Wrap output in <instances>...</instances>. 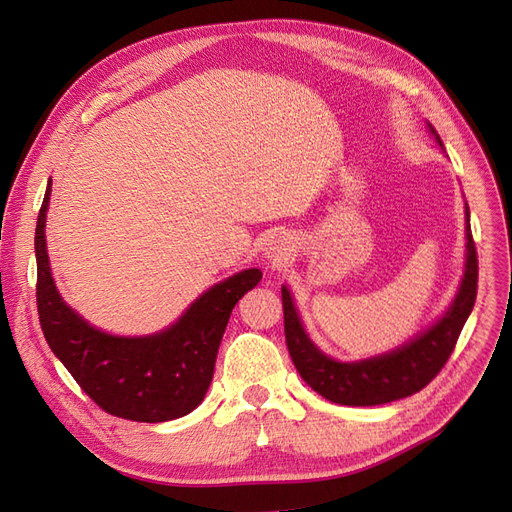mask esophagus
Listing matches in <instances>:
<instances>
[{"mask_svg":"<svg viewBox=\"0 0 512 512\" xmlns=\"http://www.w3.org/2000/svg\"><path fill=\"white\" fill-rule=\"evenodd\" d=\"M264 254H267V258H271L273 262H281V260H286V245L271 239V241L267 243V248H264Z\"/></svg>","mask_w":512,"mask_h":512,"instance_id":"esophagus-1","label":"esophagus"}]
</instances>
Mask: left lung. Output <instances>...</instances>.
Returning <instances> with one entry per match:
<instances>
[{
    "instance_id": "1",
    "label": "left lung",
    "mask_w": 512,
    "mask_h": 512,
    "mask_svg": "<svg viewBox=\"0 0 512 512\" xmlns=\"http://www.w3.org/2000/svg\"><path fill=\"white\" fill-rule=\"evenodd\" d=\"M430 131L436 135L432 127ZM436 139L443 146L438 135ZM468 216L466 203V271L453 305L430 330L392 351V354L349 364L324 356L305 334L288 288H281L286 345L296 370L311 390L330 402L347 404V407H375V404L417 394L443 370L453 354L457 339H460L474 301H477L479 260Z\"/></svg>"
}]
</instances>
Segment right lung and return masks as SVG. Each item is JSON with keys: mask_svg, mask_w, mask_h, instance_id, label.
<instances>
[{"mask_svg": "<svg viewBox=\"0 0 512 512\" xmlns=\"http://www.w3.org/2000/svg\"><path fill=\"white\" fill-rule=\"evenodd\" d=\"M48 199L50 184L35 226V301L52 354L88 398L114 417L158 424L197 409L214 377L228 317L239 298L262 279V273L248 269L209 288L178 322L152 337H112L88 326L61 301L46 254Z\"/></svg>", "mask_w": 512, "mask_h": 512, "instance_id": "add662e5", "label": "right lung"}]
</instances>
